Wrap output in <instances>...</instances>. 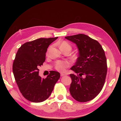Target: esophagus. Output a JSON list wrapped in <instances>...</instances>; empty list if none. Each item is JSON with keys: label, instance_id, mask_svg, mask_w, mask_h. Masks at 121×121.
I'll list each match as a JSON object with an SVG mask.
<instances>
[{"label": "esophagus", "instance_id": "1", "mask_svg": "<svg viewBox=\"0 0 121 121\" xmlns=\"http://www.w3.org/2000/svg\"><path fill=\"white\" fill-rule=\"evenodd\" d=\"M66 75H67L65 74H64V73H61V74H60L61 76H66Z\"/></svg>", "mask_w": 121, "mask_h": 121}]
</instances>
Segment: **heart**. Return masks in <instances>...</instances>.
<instances>
[{
	"label": "heart",
	"instance_id": "obj_1",
	"mask_svg": "<svg viewBox=\"0 0 121 121\" xmlns=\"http://www.w3.org/2000/svg\"><path fill=\"white\" fill-rule=\"evenodd\" d=\"M60 49L63 51L64 50H69L71 51L72 49V46L67 41H63L60 43L59 44ZM70 65V63L67 61L58 60L55 64V69L56 70L60 72H64L67 68Z\"/></svg>",
	"mask_w": 121,
	"mask_h": 121
}]
</instances>
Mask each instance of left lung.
I'll list each match as a JSON object with an SVG mask.
<instances>
[{"mask_svg": "<svg viewBox=\"0 0 121 121\" xmlns=\"http://www.w3.org/2000/svg\"><path fill=\"white\" fill-rule=\"evenodd\" d=\"M65 38L74 43L79 51V56L71 68L78 75H69L72 79L69 92L77 101H90L100 93L104 85L107 73L104 52L97 41L87 35L80 34Z\"/></svg>", "mask_w": 121, "mask_h": 121, "instance_id": "8db88e82", "label": "left lung"}]
</instances>
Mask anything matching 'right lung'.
Returning <instances> with one entry per match:
<instances>
[{
    "instance_id": "1",
    "label": "right lung",
    "mask_w": 121,
    "mask_h": 121,
    "mask_svg": "<svg viewBox=\"0 0 121 121\" xmlns=\"http://www.w3.org/2000/svg\"><path fill=\"white\" fill-rule=\"evenodd\" d=\"M58 37L39 38L24 43L17 50L13 65L16 83L23 96L33 102L46 100L53 91L60 74L50 71L45 79L39 75V67L45 60L46 52Z\"/></svg>"
}]
</instances>
